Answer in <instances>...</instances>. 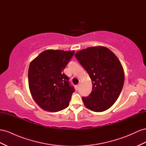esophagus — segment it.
<instances>
[{
  "mask_svg": "<svg viewBox=\"0 0 146 146\" xmlns=\"http://www.w3.org/2000/svg\"><path fill=\"white\" fill-rule=\"evenodd\" d=\"M76 90H79V85H77L76 86Z\"/></svg>",
  "mask_w": 146,
  "mask_h": 146,
  "instance_id": "1",
  "label": "esophagus"
}]
</instances>
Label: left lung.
<instances>
[{"mask_svg": "<svg viewBox=\"0 0 146 146\" xmlns=\"http://www.w3.org/2000/svg\"><path fill=\"white\" fill-rule=\"evenodd\" d=\"M75 56L87 71L92 82V91L83 97L86 108L103 112L115 103L121 92L125 75L118 58L105 46L88 47L78 51Z\"/></svg>", "mask_w": 146, "mask_h": 146, "instance_id": "8db88e82", "label": "left lung"}]
</instances>
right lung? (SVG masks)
<instances>
[{
  "label": "right lung",
  "instance_id": "right-lung-1",
  "mask_svg": "<svg viewBox=\"0 0 146 146\" xmlns=\"http://www.w3.org/2000/svg\"><path fill=\"white\" fill-rule=\"evenodd\" d=\"M74 53L46 50L30 63L28 82L31 95L46 111L56 112L68 107L74 88L63 70Z\"/></svg>",
  "mask_w": 146,
  "mask_h": 146
}]
</instances>
